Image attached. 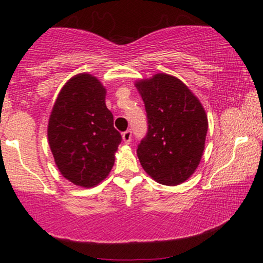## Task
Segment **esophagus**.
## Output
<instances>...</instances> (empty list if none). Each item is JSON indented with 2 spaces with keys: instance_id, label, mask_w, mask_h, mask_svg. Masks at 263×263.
Instances as JSON below:
<instances>
[{
  "instance_id": "34e87169",
  "label": "esophagus",
  "mask_w": 263,
  "mask_h": 263,
  "mask_svg": "<svg viewBox=\"0 0 263 263\" xmlns=\"http://www.w3.org/2000/svg\"><path fill=\"white\" fill-rule=\"evenodd\" d=\"M122 139H123L125 145H128V143L132 141V132L130 130L124 132L123 134H122Z\"/></svg>"
}]
</instances>
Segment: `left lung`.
<instances>
[{"label":"left lung","mask_w":263,"mask_h":263,"mask_svg":"<svg viewBox=\"0 0 263 263\" xmlns=\"http://www.w3.org/2000/svg\"><path fill=\"white\" fill-rule=\"evenodd\" d=\"M148 132L138 147L146 174L164 185L185 182L199 166L208 130L206 111L184 82L165 73L135 81Z\"/></svg>","instance_id":"8db88e82"}]
</instances>
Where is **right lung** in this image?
I'll return each instance as SVG.
<instances>
[{"mask_svg":"<svg viewBox=\"0 0 263 263\" xmlns=\"http://www.w3.org/2000/svg\"><path fill=\"white\" fill-rule=\"evenodd\" d=\"M105 96L96 77L77 74L61 88L49 117L48 141L56 166L81 188H93L109 176L122 140Z\"/></svg>","mask_w":263,"mask_h":263,"instance_id":"right-lung-1","label":"right lung"}]
</instances>
